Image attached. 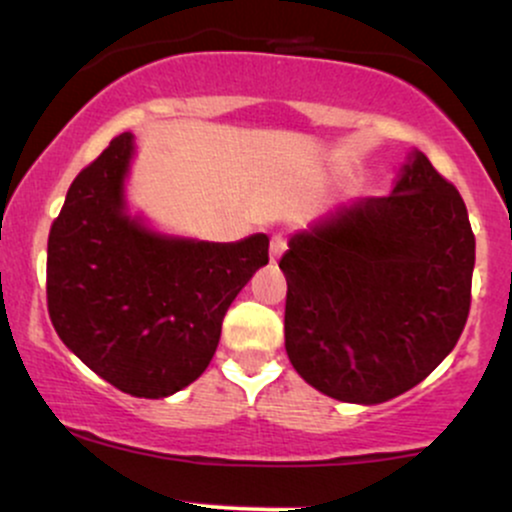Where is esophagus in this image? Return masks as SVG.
<instances>
[{"instance_id":"1","label":"esophagus","mask_w":512,"mask_h":512,"mask_svg":"<svg viewBox=\"0 0 512 512\" xmlns=\"http://www.w3.org/2000/svg\"><path fill=\"white\" fill-rule=\"evenodd\" d=\"M284 250H286L284 235L282 233H274L272 235V243H269V252H272V260H279Z\"/></svg>"}]
</instances>
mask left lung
Listing matches in <instances>:
<instances>
[{
  "instance_id": "1",
  "label": "left lung",
  "mask_w": 512,
  "mask_h": 512,
  "mask_svg": "<svg viewBox=\"0 0 512 512\" xmlns=\"http://www.w3.org/2000/svg\"><path fill=\"white\" fill-rule=\"evenodd\" d=\"M476 240L462 194L423 153L389 196L291 238L284 345L313 389L381 403L428 376L462 335Z\"/></svg>"
}]
</instances>
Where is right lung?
Instances as JSON below:
<instances>
[{"mask_svg":"<svg viewBox=\"0 0 512 512\" xmlns=\"http://www.w3.org/2000/svg\"><path fill=\"white\" fill-rule=\"evenodd\" d=\"M133 136L77 174L48 235L46 296L60 340L123 393L165 398L204 374L223 316L269 262L267 235L194 243L126 216Z\"/></svg>","mask_w":512,"mask_h":512,"instance_id":"1","label":"right lung"}]
</instances>
